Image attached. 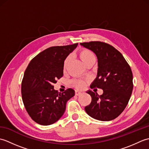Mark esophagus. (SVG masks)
<instances>
[{"mask_svg": "<svg viewBox=\"0 0 149 149\" xmlns=\"http://www.w3.org/2000/svg\"><path fill=\"white\" fill-rule=\"evenodd\" d=\"M81 93H82V92H81V91L78 90H75V95H80Z\"/></svg>", "mask_w": 149, "mask_h": 149, "instance_id": "obj_1", "label": "esophagus"}]
</instances>
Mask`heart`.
<instances>
[{
    "label": "heart",
    "instance_id": "b5f03b06",
    "mask_svg": "<svg viewBox=\"0 0 149 149\" xmlns=\"http://www.w3.org/2000/svg\"><path fill=\"white\" fill-rule=\"evenodd\" d=\"M78 56L80 58L81 61L83 62L85 65H86L88 63L91 61H93L94 56L91 51L89 50L82 49L78 52ZM69 62V59L66 58L63 64V69L65 70L67 67V65ZM74 84L75 86L79 88H83L85 86V82L83 81H74Z\"/></svg>",
    "mask_w": 149,
    "mask_h": 149
}]
</instances>
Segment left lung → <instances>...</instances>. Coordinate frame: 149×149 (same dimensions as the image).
<instances>
[{"mask_svg":"<svg viewBox=\"0 0 149 149\" xmlns=\"http://www.w3.org/2000/svg\"><path fill=\"white\" fill-rule=\"evenodd\" d=\"M97 58V77L90 88H99L103 93L88 90L91 97L90 105L84 107L89 116L100 121H110L125 108L131 95L133 84L130 66L122 54L111 45L100 42L81 43Z\"/></svg>","mask_w":149,"mask_h":149,"instance_id":"1","label":"left lung"}]
</instances>
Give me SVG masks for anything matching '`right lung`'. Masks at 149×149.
<instances>
[{"label": "right lung", "instance_id": "right-lung-1", "mask_svg": "<svg viewBox=\"0 0 149 149\" xmlns=\"http://www.w3.org/2000/svg\"><path fill=\"white\" fill-rule=\"evenodd\" d=\"M78 43L52 47L31 60L22 83V97L27 112L34 122L49 125L63 115L67 101L75 95L68 88L59 93L53 84L63 75V64Z\"/></svg>", "mask_w": 149, "mask_h": 149}]
</instances>
